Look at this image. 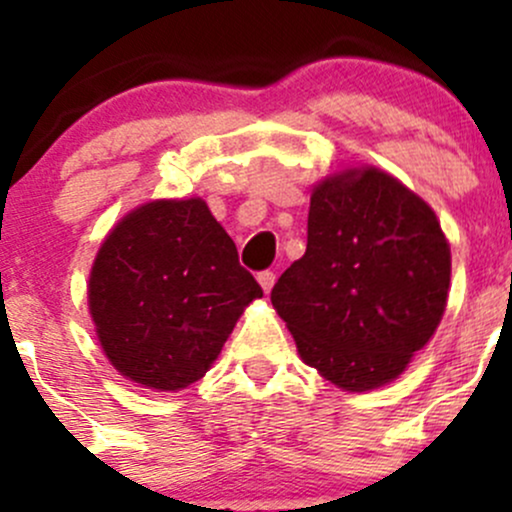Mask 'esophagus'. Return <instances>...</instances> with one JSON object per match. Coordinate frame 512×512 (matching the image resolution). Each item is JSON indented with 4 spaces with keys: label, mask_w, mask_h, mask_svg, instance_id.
<instances>
[{
    "label": "esophagus",
    "mask_w": 512,
    "mask_h": 512,
    "mask_svg": "<svg viewBox=\"0 0 512 512\" xmlns=\"http://www.w3.org/2000/svg\"><path fill=\"white\" fill-rule=\"evenodd\" d=\"M257 281H260L262 291H264V293H269V291L274 289L276 274H274V272H260V274H257Z\"/></svg>",
    "instance_id": "obj_1"
}]
</instances>
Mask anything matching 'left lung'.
<instances>
[{"instance_id":"1","label":"left lung","mask_w":512,"mask_h":512,"mask_svg":"<svg viewBox=\"0 0 512 512\" xmlns=\"http://www.w3.org/2000/svg\"><path fill=\"white\" fill-rule=\"evenodd\" d=\"M452 257L436 211L402 180L351 166L313 185L308 248L272 305L305 366L344 392L378 390L436 334Z\"/></svg>"}]
</instances>
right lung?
I'll return each instance as SVG.
<instances>
[{"label":"right lung","instance_id":"1","mask_svg":"<svg viewBox=\"0 0 512 512\" xmlns=\"http://www.w3.org/2000/svg\"><path fill=\"white\" fill-rule=\"evenodd\" d=\"M88 313L122 378L178 392L207 375L262 289L202 197L151 199L110 228L88 272Z\"/></svg>","mask_w":512,"mask_h":512}]
</instances>
